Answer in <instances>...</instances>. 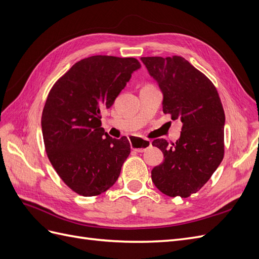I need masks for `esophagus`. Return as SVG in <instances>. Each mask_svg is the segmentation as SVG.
Wrapping results in <instances>:
<instances>
[{
    "label": "esophagus",
    "mask_w": 259,
    "mask_h": 259,
    "mask_svg": "<svg viewBox=\"0 0 259 259\" xmlns=\"http://www.w3.org/2000/svg\"><path fill=\"white\" fill-rule=\"evenodd\" d=\"M151 140L140 137H131V146L133 150L137 152H144L148 148L151 147Z\"/></svg>",
    "instance_id": "esophagus-1"
}]
</instances>
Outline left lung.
<instances>
[{
	"mask_svg": "<svg viewBox=\"0 0 259 259\" xmlns=\"http://www.w3.org/2000/svg\"><path fill=\"white\" fill-rule=\"evenodd\" d=\"M163 93V112L183 123L176 143L155 139L164 161L151 170L152 182L168 197L199 191L224 159L225 112L214 84L180 56L142 57Z\"/></svg>",
	"mask_w": 259,
	"mask_h": 259,
	"instance_id": "left-lung-1",
	"label": "left lung"
}]
</instances>
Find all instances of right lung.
Segmentation results:
<instances>
[{
  "label": "right lung",
  "instance_id": "obj_1",
  "mask_svg": "<svg viewBox=\"0 0 259 259\" xmlns=\"http://www.w3.org/2000/svg\"><path fill=\"white\" fill-rule=\"evenodd\" d=\"M140 68L136 58L92 56L77 61L53 85L42 113L45 150L70 189L94 197L112 187L131 153L126 137L115 139L101 127L110 108Z\"/></svg>",
  "mask_w": 259,
  "mask_h": 259
}]
</instances>
